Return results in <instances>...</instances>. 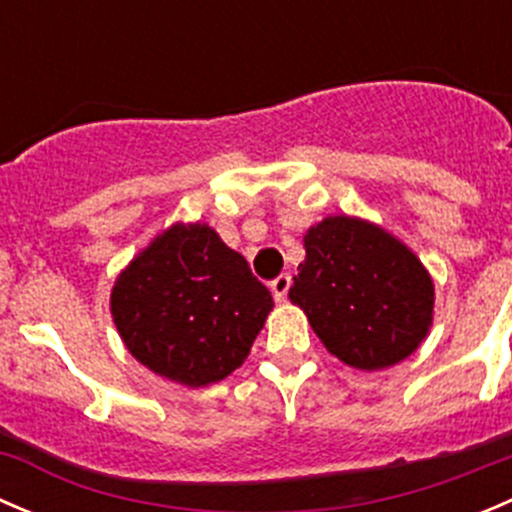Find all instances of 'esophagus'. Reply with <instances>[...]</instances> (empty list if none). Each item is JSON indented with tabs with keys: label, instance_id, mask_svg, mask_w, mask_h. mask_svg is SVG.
<instances>
[{
	"label": "esophagus",
	"instance_id": "esophagus-1",
	"mask_svg": "<svg viewBox=\"0 0 512 512\" xmlns=\"http://www.w3.org/2000/svg\"><path fill=\"white\" fill-rule=\"evenodd\" d=\"M289 285H292V277H289L287 272H285V275L275 277V280H272V285H270V289H272V297H275L277 302H282V299L287 297Z\"/></svg>",
	"mask_w": 512,
	"mask_h": 512
}]
</instances>
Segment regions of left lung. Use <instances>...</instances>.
Here are the masks:
<instances>
[{"instance_id": "8db88e82", "label": "left lung", "mask_w": 512, "mask_h": 512, "mask_svg": "<svg viewBox=\"0 0 512 512\" xmlns=\"http://www.w3.org/2000/svg\"><path fill=\"white\" fill-rule=\"evenodd\" d=\"M289 299L344 364L386 369L414 354L431 327L433 282L396 237L364 220L327 218L304 235Z\"/></svg>"}]
</instances>
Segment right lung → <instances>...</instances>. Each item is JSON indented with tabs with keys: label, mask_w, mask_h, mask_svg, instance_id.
I'll return each mask as SVG.
<instances>
[{
	"label": "right lung",
	"mask_w": 512,
	"mask_h": 512,
	"mask_svg": "<svg viewBox=\"0 0 512 512\" xmlns=\"http://www.w3.org/2000/svg\"><path fill=\"white\" fill-rule=\"evenodd\" d=\"M270 289L208 225H173L156 237L111 292V314L128 352L185 386L225 379L250 354Z\"/></svg>",
	"instance_id": "right-lung-1"
}]
</instances>
